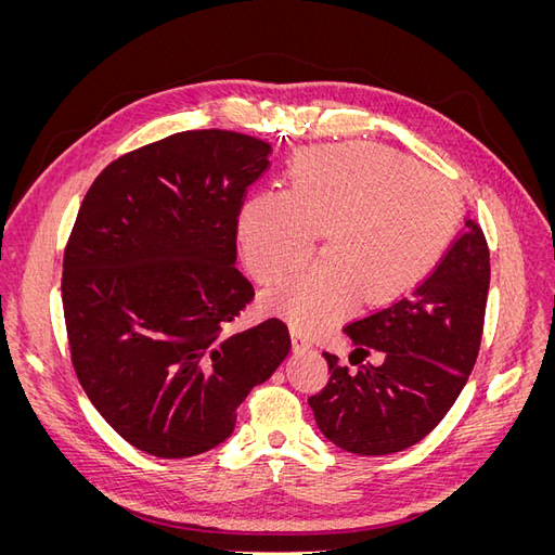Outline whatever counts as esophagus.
I'll return each mask as SVG.
<instances>
[{"label":"esophagus","instance_id":"1","mask_svg":"<svg viewBox=\"0 0 555 555\" xmlns=\"http://www.w3.org/2000/svg\"><path fill=\"white\" fill-rule=\"evenodd\" d=\"M292 347H294V351H308V349H312V343L306 338L304 333L300 331H292Z\"/></svg>","mask_w":555,"mask_h":555}]
</instances>
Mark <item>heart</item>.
<instances>
[{
    "label": "heart",
    "mask_w": 555,
    "mask_h": 555,
    "mask_svg": "<svg viewBox=\"0 0 555 555\" xmlns=\"http://www.w3.org/2000/svg\"><path fill=\"white\" fill-rule=\"evenodd\" d=\"M461 217L456 190L408 157L371 143L300 155L287 192H259L238 212L247 271L275 282L304 263L312 236L322 257L271 289L261 306L304 333L340 322L361 296L389 304L440 263Z\"/></svg>",
    "instance_id": "1"
}]
</instances>
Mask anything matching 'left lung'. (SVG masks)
<instances>
[{"label": "left lung", "mask_w": 555, "mask_h": 555, "mask_svg": "<svg viewBox=\"0 0 555 555\" xmlns=\"http://www.w3.org/2000/svg\"><path fill=\"white\" fill-rule=\"evenodd\" d=\"M489 282V245L481 227L467 220L410 296L345 326L357 347L349 361L371 350H379L383 361L354 362L359 371L349 373L324 351L331 379L308 398L324 438L359 456H386L422 442L473 373Z\"/></svg>", "instance_id": "8db88e82"}]
</instances>
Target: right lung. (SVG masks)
I'll use <instances>...</instances> for the list:
<instances>
[{"instance_id":"add662e5","label":"right lung","mask_w":555,"mask_h":555,"mask_svg":"<svg viewBox=\"0 0 555 555\" xmlns=\"http://www.w3.org/2000/svg\"><path fill=\"white\" fill-rule=\"evenodd\" d=\"M268 155L245 133L180 131L108 164L82 198L62 273L72 363L106 424L150 456L222 444L292 349L280 319L224 335L255 298L236 227Z\"/></svg>"}]
</instances>
